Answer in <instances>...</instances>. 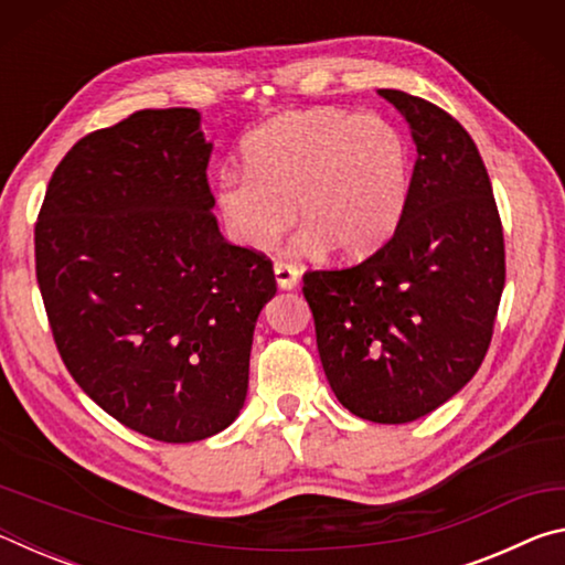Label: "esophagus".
Masks as SVG:
<instances>
[{"mask_svg": "<svg viewBox=\"0 0 565 565\" xmlns=\"http://www.w3.org/2000/svg\"><path fill=\"white\" fill-rule=\"evenodd\" d=\"M274 276H276V284H279V289H296V284H299V269H296L294 264L276 262Z\"/></svg>", "mask_w": 565, "mask_h": 565, "instance_id": "esophagus-1", "label": "esophagus"}]
</instances>
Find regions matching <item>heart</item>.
Wrapping results in <instances>:
<instances>
[{"instance_id": "1", "label": "heart", "mask_w": 565, "mask_h": 565, "mask_svg": "<svg viewBox=\"0 0 565 565\" xmlns=\"http://www.w3.org/2000/svg\"><path fill=\"white\" fill-rule=\"evenodd\" d=\"M242 161L244 174L218 179L216 206L248 248H269L296 214L301 252L331 246L363 259L388 242L408 202L406 145L374 114L284 111L248 134Z\"/></svg>"}]
</instances>
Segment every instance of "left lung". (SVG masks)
<instances>
[{"mask_svg": "<svg viewBox=\"0 0 565 565\" xmlns=\"http://www.w3.org/2000/svg\"><path fill=\"white\" fill-rule=\"evenodd\" d=\"M408 121L416 164L394 236L366 262L306 271L303 296L331 391L353 416L408 424L481 366L505 284L489 171L451 114L379 89Z\"/></svg>", "mask_w": 565, "mask_h": 565, "instance_id": "obj_1", "label": "left lung"}]
</instances>
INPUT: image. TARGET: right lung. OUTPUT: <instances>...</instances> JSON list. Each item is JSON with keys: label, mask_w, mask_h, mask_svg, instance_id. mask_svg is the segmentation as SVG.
Returning a JSON list of instances; mask_svg holds the SVG:
<instances>
[{"label": "right lung", "mask_w": 565, "mask_h": 565, "mask_svg": "<svg viewBox=\"0 0 565 565\" xmlns=\"http://www.w3.org/2000/svg\"><path fill=\"white\" fill-rule=\"evenodd\" d=\"M196 109L134 111L66 151L34 226L56 351L94 404L154 441L232 424L274 266L218 232Z\"/></svg>", "instance_id": "add662e5"}]
</instances>
